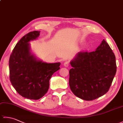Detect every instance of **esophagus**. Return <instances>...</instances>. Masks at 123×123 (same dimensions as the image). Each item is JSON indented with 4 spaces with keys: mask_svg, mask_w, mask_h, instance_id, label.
<instances>
[{
    "mask_svg": "<svg viewBox=\"0 0 123 123\" xmlns=\"http://www.w3.org/2000/svg\"><path fill=\"white\" fill-rule=\"evenodd\" d=\"M69 66V62L68 61H66L64 63V66L65 67H68Z\"/></svg>",
    "mask_w": 123,
    "mask_h": 123,
    "instance_id": "34e87169",
    "label": "esophagus"
}]
</instances>
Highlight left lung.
I'll list each match as a JSON object with an SVG mask.
<instances>
[{
    "label": "left lung",
    "instance_id": "8db88e82",
    "mask_svg": "<svg viewBox=\"0 0 123 123\" xmlns=\"http://www.w3.org/2000/svg\"><path fill=\"white\" fill-rule=\"evenodd\" d=\"M70 64L69 86L75 96L89 101L108 92L116 64L114 53L104 39L95 51L78 52Z\"/></svg>",
    "mask_w": 123,
    "mask_h": 123
}]
</instances>
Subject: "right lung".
Listing matches in <instances>:
<instances>
[{"label":"right lung","mask_w":123,"mask_h":123,"mask_svg":"<svg viewBox=\"0 0 123 123\" xmlns=\"http://www.w3.org/2000/svg\"><path fill=\"white\" fill-rule=\"evenodd\" d=\"M40 31H33L23 36L10 55V80L17 92L24 98L38 100L48 91L49 81L59 70L60 62L47 63L35 56L30 42L37 40Z\"/></svg>","instance_id":"1"}]
</instances>
